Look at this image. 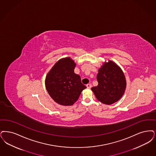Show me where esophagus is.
I'll return each mask as SVG.
<instances>
[{
    "label": "esophagus",
    "mask_w": 156,
    "mask_h": 156,
    "mask_svg": "<svg viewBox=\"0 0 156 156\" xmlns=\"http://www.w3.org/2000/svg\"><path fill=\"white\" fill-rule=\"evenodd\" d=\"M87 88H89V89H90V88H91V87H92V85H91L90 83H89V84H87Z\"/></svg>",
    "instance_id": "esophagus-1"
}]
</instances>
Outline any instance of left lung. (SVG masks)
Wrapping results in <instances>:
<instances>
[{
  "label": "left lung",
  "mask_w": 156,
  "mask_h": 156,
  "mask_svg": "<svg viewBox=\"0 0 156 156\" xmlns=\"http://www.w3.org/2000/svg\"><path fill=\"white\" fill-rule=\"evenodd\" d=\"M98 85L91 88L97 99L105 105L119 101L124 94L126 82L119 66L111 60L104 62L97 75Z\"/></svg>",
  "instance_id": "8db88e82"
}]
</instances>
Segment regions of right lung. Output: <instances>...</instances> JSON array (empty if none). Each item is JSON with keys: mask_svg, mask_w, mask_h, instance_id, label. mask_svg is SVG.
I'll return each mask as SVG.
<instances>
[{"mask_svg": "<svg viewBox=\"0 0 156 156\" xmlns=\"http://www.w3.org/2000/svg\"><path fill=\"white\" fill-rule=\"evenodd\" d=\"M76 64L70 57L59 60L48 73L45 87L50 97L62 106H71L87 87L74 73Z\"/></svg>", "mask_w": 156, "mask_h": 156, "instance_id": "add662e5", "label": "right lung"}]
</instances>
